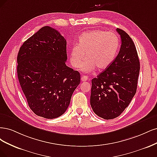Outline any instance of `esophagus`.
Masks as SVG:
<instances>
[{
    "label": "esophagus",
    "instance_id": "1",
    "mask_svg": "<svg viewBox=\"0 0 157 157\" xmlns=\"http://www.w3.org/2000/svg\"><path fill=\"white\" fill-rule=\"evenodd\" d=\"M89 79L88 76L87 75H83V76L81 78V80H82V82H85V81H87Z\"/></svg>",
    "mask_w": 157,
    "mask_h": 157
}]
</instances>
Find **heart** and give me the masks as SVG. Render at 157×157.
<instances>
[{
    "label": "heart",
    "mask_w": 157,
    "mask_h": 157,
    "mask_svg": "<svg viewBox=\"0 0 157 157\" xmlns=\"http://www.w3.org/2000/svg\"><path fill=\"white\" fill-rule=\"evenodd\" d=\"M119 44L118 36L113 32L100 30L84 32L79 36L76 45L70 49V64L75 68L79 67L85 73L92 72L96 68L104 70L113 63ZM84 54L86 59L80 64Z\"/></svg>",
    "instance_id": "obj_1"
}]
</instances>
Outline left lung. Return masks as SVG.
<instances>
[{
  "label": "left lung",
  "instance_id": "1",
  "mask_svg": "<svg viewBox=\"0 0 157 157\" xmlns=\"http://www.w3.org/2000/svg\"><path fill=\"white\" fill-rule=\"evenodd\" d=\"M121 46L108 68L92 79L90 103L93 112L104 119L117 117L128 107L136 93L140 60L134 42L120 29Z\"/></svg>",
  "mask_w": 157,
  "mask_h": 157
}]
</instances>
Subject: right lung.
Masks as SVG:
<instances>
[{
    "label": "right lung",
    "mask_w": 157,
    "mask_h": 157,
    "mask_svg": "<svg viewBox=\"0 0 157 157\" xmlns=\"http://www.w3.org/2000/svg\"><path fill=\"white\" fill-rule=\"evenodd\" d=\"M67 41L45 26L25 41L17 55L19 82L29 108L38 116L55 119L67 109L80 83V74L66 65Z\"/></svg>",
    "instance_id": "1"
}]
</instances>
